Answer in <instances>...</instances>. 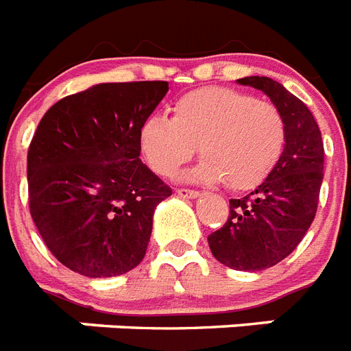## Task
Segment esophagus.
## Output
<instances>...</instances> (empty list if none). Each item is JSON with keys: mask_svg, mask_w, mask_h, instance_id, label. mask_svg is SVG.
Segmentation results:
<instances>
[{"mask_svg": "<svg viewBox=\"0 0 351 351\" xmlns=\"http://www.w3.org/2000/svg\"><path fill=\"white\" fill-rule=\"evenodd\" d=\"M176 192H178V195L182 197V199H195V197H199V192H197V190H188V188H178Z\"/></svg>", "mask_w": 351, "mask_h": 351, "instance_id": "esophagus-1", "label": "esophagus"}]
</instances>
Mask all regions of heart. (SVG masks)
I'll list each match as a JSON object with an SVG mask.
<instances>
[{
    "label": "heart",
    "instance_id": "b5f03b06",
    "mask_svg": "<svg viewBox=\"0 0 351 351\" xmlns=\"http://www.w3.org/2000/svg\"><path fill=\"white\" fill-rule=\"evenodd\" d=\"M287 145V121L274 104L244 91L208 86L172 106V120L152 114L140 127V147L158 176L173 178L195 154L197 181L233 192L258 188L274 172Z\"/></svg>",
    "mask_w": 351,
    "mask_h": 351
}]
</instances>
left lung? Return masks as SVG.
<instances>
[{
    "mask_svg": "<svg viewBox=\"0 0 351 351\" xmlns=\"http://www.w3.org/2000/svg\"><path fill=\"white\" fill-rule=\"evenodd\" d=\"M239 82L265 93L283 112L287 145L267 181L242 199H231L228 221L208 237V244L228 267L262 271L287 258L311 228L319 202L325 149L308 107L282 84L269 77Z\"/></svg>",
    "mask_w": 351,
    "mask_h": 351,
    "instance_id": "left-lung-1",
    "label": "left lung"
}]
</instances>
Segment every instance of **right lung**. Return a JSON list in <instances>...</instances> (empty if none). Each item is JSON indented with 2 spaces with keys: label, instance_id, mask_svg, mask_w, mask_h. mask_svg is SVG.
Returning <instances> with one entry per match:
<instances>
[{
  "label": "right lung",
  "instance_id": "right-lung-1",
  "mask_svg": "<svg viewBox=\"0 0 351 351\" xmlns=\"http://www.w3.org/2000/svg\"><path fill=\"white\" fill-rule=\"evenodd\" d=\"M169 82L98 84L46 111L28 147V204L46 247L89 278L143 260L152 215L172 188L140 159V127Z\"/></svg>",
  "mask_w": 351,
  "mask_h": 351
}]
</instances>
